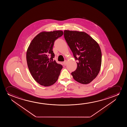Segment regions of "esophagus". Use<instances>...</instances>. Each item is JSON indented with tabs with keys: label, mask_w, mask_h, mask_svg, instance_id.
I'll return each instance as SVG.
<instances>
[{
	"label": "esophagus",
	"mask_w": 127,
	"mask_h": 127,
	"mask_svg": "<svg viewBox=\"0 0 127 127\" xmlns=\"http://www.w3.org/2000/svg\"><path fill=\"white\" fill-rule=\"evenodd\" d=\"M67 61H66V60H65V61L63 62V64H64V65H66V64H67Z\"/></svg>",
	"instance_id": "esophagus-1"
}]
</instances>
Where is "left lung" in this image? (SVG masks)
Returning a JSON list of instances; mask_svg holds the SVG:
<instances>
[{"instance_id":"left-lung-1","label":"left lung","mask_w":127,"mask_h":127,"mask_svg":"<svg viewBox=\"0 0 127 127\" xmlns=\"http://www.w3.org/2000/svg\"><path fill=\"white\" fill-rule=\"evenodd\" d=\"M64 32V38L78 61L76 69L71 73L73 78L82 84L90 83L101 69V52L98 44L83 32Z\"/></svg>"}]
</instances>
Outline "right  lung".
<instances>
[{
  "mask_svg": "<svg viewBox=\"0 0 127 127\" xmlns=\"http://www.w3.org/2000/svg\"><path fill=\"white\" fill-rule=\"evenodd\" d=\"M61 30L42 32L30 44L26 52L29 69L33 78L40 85L49 86L57 81L63 65L53 60L54 42L62 36Z\"/></svg>",
  "mask_w": 127,
  "mask_h": 127,
  "instance_id": "1",
  "label": "right lung"
}]
</instances>
